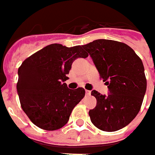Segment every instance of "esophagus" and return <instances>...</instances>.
<instances>
[{
  "label": "esophagus",
  "mask_w": 155,
  "mask_h": 155,
  "mask_svg": "<svg viewBox=\"0 0 155 155\" xmlns=\"http://www.w3.org/2000/svg\"><path fill=\"white\" fill-rule=\"evenodd\" d=\"M85 93H86L87 96H90V95H91V92L90 91H87V90H86V91H85Z\"/></svg>",
  "instance_id": "esophagus-1"
}]
</instances>
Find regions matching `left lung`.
<instances>
[{"instance_id":"obj_1","label":"left lung","mask_w":155,"mask_h":155,"mask_svg":"<svg viewBox=\"0 0 155 155\" xmlns=\"http://www.w3.org/2000/svg\"><path fill=\"white\" fill-rule=\"evenodd\" d=\"M82 47L90 54L110 94L91 95L97 106L89 111L99 129L114 132L124 128L140 110L147 90L142 61L128 45L110 39H97Z\"/></svg>"}]
</instances>
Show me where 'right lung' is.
<instances>
[{
  "label": "right lung",
  "mask_w": 155,
  "mask_h": 155,
  "mask_svg": "<svg viewBox=\"0 0 155 155\" xmlns=\"http://www.w3.org/2000/svg\"><path fill=\"white\" fill-rule=\"evenodd\" d=\"M87 57L81 45L51 44L23 61L18 70L16 87L21 108L33 124L51 131L68 122L85 91L81 87L68 89L64 82L75 59Z\"/></svg>",
  "instance_id": "right-lung-1"
}]
</instances>
